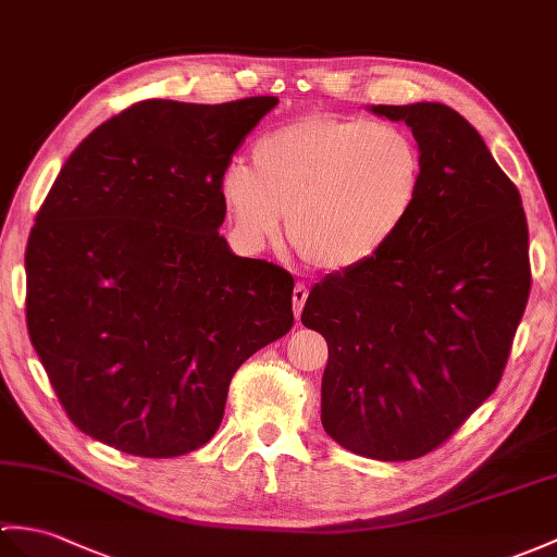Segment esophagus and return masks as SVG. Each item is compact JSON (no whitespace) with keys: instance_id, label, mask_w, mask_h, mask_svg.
<instances>
[{"instance_id":"obj_1","label":"esophagus","mask_w":557,"mask_h":557,"mask_svg":"<svg viewBox=\"0 0 557 557\" xmlns=\"http://www.w3.org/2000/svg\"><path fill=\"white\" fill-rule=\"evenodd\" d=\"M306 299H308V289L304 287V284H296L294 294H292V304H294V315H296V320L301 318V310H304Z\"/></svg>"}]
</instances>
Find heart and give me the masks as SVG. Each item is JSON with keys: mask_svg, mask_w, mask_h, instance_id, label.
I'll return each mask as SVG.
<instances>
[{"mask_svg": "<svg viewBox=\"0 0 557 557\" xmlns=\"http://www.w3.org/2000/svg\"><path fill=\"white\" fill-rule=\"evenodd\" d=\"M422 175L420 149L398 127L315 113L258 139L251 168L230 163L220 199L249 249L273 239L287 213V239L306 263L348 270L392 242Z\"/></svg>", "mask_w": 557, "mask_h": 557, "instance_id": "heart-1", "label": "heart"}]
</instances>
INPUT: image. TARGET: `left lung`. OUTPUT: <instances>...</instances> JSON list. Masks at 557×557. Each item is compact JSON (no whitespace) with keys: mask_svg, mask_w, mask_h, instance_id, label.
Listing matches in <instances>:
<instances>
[{"mask_svg":"<svg viewBox=\"0 0 557 557\" xmlns=\"http://www.w3.org/2000/svg\"><path fill=\"white\" fill-rule=\"evenodd\" d=\"M422 157L416 209L370 261L327 275L301 322L330 358L320 420L351 454L416 460L496 392L532 289L522 197L444 103L372 107Z\"/></svg>","mask_w":557,"mask_h":557,"instance_id":"obj_1","label":"left lung"}]
</instances>
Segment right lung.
Returning <instances> with one entry per match:
<instances>
[{
	"label": "right lung",
	"mask_w": 557,
	"mask_h": 557,
	"mask_svg": "<svg viewBox=\"0 0 557 557\" xmlns=\"http://www.w3.org/2000/svg\"><path fill=\"white\" fill-rule=\"evenodd\" d=\"M275 103H133L83 139L37 211L28 334L97 442L139 458L201 448L232 374L292 330L294 277L218 232L220 177Z\"/></svg>",
	"instance_id": "right-lung-1"
}]
</instances>
